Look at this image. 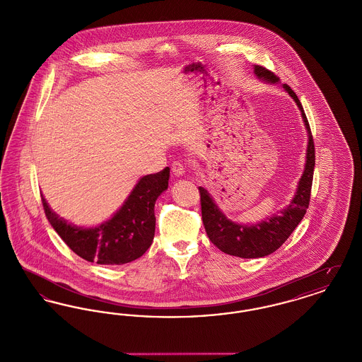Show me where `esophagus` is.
<instances>
[{
	"label": "esophagus",
	"mask_w": 362,
	"mask_h": 362,
	"mask_svg": "<svg viewBox=\"0 0 362 362\" xmlns=\"http://www.w3.org/2000/svg\"><path fill=\"white\" fill-rule=\"evenodd\" d=\"M171 171H173V175L175 176H183L185 173H186V168H185V165H183V163H180V161H175L173 164V167H171Z\"/></svg>",
	"instance_id": "esophagus-1"
}]
</instances>
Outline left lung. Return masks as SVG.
Listing matches in <instances>:
<instances>
[{
  "mask_svg": "<svg viewBox=\"0 0 362 362\" xmlns=\"http://www.w3.org/2000/svg\"><path fill=\"white\" fill-rule=\"evenodd\" d=\"M254 74L264 83H279V78L276 74L263 66L255 65ZM282 88L289 93V96L301 111V117L308 134L304 171L297 183V189L291 204L259 223L240 224L229 220L223 213V210L217 206L209 191L204 187H199L202 221L205 225L207 236L218 250L228 255L251 259L263 258L273 254L291 236L296 226L300 224L310 205V187L315 170V145L312 139L310 123L305 117L303 105L297 95L293 92L292 88L288 84H282Z\"/></svg>",
  "mask_w": 362,
  "mask_h": 362,
  "instance_id": "8db88e82",
  "label": "left lung"
}]
</instances>
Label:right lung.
<instances>
[{
    "instance_id": "add662e5",
    "label": "right lung",
    "mask_w": 362,
    "mask_h": 362,
    "mask_svg": "<svg viewBox=\"0 0 362 362\" xmlns=\"http://www.w3.org/2000/svg\"><path fill=\"white\" fill-rule=\"evenodd\" d=\"M170 168L138 180L114 216L98 226L68 223L52 211L42 195L46 217L70 250L98 264H124L142 257L155 238L156 199L168 189Z\"/></svg>"
}]
</instances>
